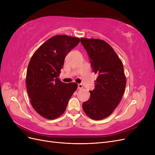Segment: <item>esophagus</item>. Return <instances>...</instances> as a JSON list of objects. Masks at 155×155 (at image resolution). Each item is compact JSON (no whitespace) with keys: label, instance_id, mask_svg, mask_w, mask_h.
<instances>
[{"label":"esophagus","instance_id":"1","mask_svg":"<svg viewBox=\"0 0 155 155\" xmlns=\"http://www.w3.org/2000/svg\"><path fill=\"white\" fill-rule=\"evenodd\" d=\"M78 89H81L83 88V85L82 84H78Z\"/></svg>","mask_w":155,"mask_h":155}]
</instances>
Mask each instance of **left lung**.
I'll use <instances>...</instances> for the list:
<instances>
[{
    "label": "left lung",
    "instance_id": "8db88e82",
    "mask_svg": "<svg viewBox=\"0 0 155 155\" xmlns=\"http://www.w3.org/2000/svg\"><path fill=\"white\" fill-rule=\"evenodd\" d=\"M95 74V88L82 107L89 118L100 120L110 115L118 105L126 86L121 61L111 46L104 40L81 38Z\"/></svg>",
    "mask_w": 155,
    "mask_h": 155
}]
</instances>
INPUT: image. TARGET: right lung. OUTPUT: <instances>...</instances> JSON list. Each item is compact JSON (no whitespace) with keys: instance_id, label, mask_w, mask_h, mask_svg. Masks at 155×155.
Masks as SVG:
<instances>
[{"instance_id":"right-lung-1","label":"right lung","mask_w":155,"mask_h":155,"mask_svg":"<svg viewBox=\"0 0 155 155\" xmlns=\"http://www.w3.org/2000/svg\"><path fill=\"white\" fill-rule=\"evenodd\" d=\"M79 41L78 37L55 35L31 58L26 78L27 92L31 106L45 118L54 120L62 115L76 91L77 83H63L59 77L65 57Z\"/></svg>"}]
</instances>
